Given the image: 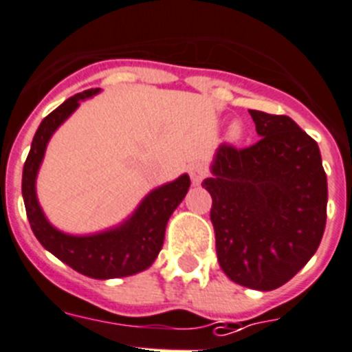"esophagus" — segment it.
<instances>
[{
	"instance_id": "esophagus-1",
	"label": "esophagus",
	"mask_w": 352,
	"mask_h": 352,
	"mask_svg": "<svg viewBox=\"0 0 352 352\" xmlns=\"http://www.w3.org/2000/svg\"><path fill=\"white\" fill-rule=\"evenodd\" d=\"M206 176H207V169H206V166H204V164L195 162V164H192V166H190V178H192V183L195 186H199L200 183H202V179L206 178Z\"/></svg>"
}]
</instances>
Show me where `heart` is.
Masks as SVG:
<instances>
[{"label":"heart","instance_id":"heart-1","mask_svg":"<svg viewBox=\"0 0 352 352\" xmlns=\"http://www.w3.org/2000/svg\"><path fill=\"white\" fill-rule=\"evenodd\" d=\"M226 136H228V142L232 143H236L242 140L243 136V126L240 120H235V122L230 124V128H228V133H226Z\"/></svg>","mask_w":352,"mask_h":352}]
</instances>
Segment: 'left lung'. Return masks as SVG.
Instances as JSON below:
<instances>
[{
    "mask_svg": "<svg viewBox=\"0 0 352 352\" xmlns=\"http://www.w3.org/2000/svg\"><path fill=\"white\" fill-rule=\"evenodd\" d=\"M256 145H221L202 186L212 197L216 252L232 282L274 290L314 256L329 186L318 143L287 116L249 110Z\"/></svg>",
    "mask_w": 352,
    "mask_h": 352,
    "instance_id": "8db88e82",
    "label": "left lung"
}]
</instances>
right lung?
Instances as JSON below:
<instances>
[{
  "label": "right lung",
  "mask_w": 352,
  "mask_h": 352,
  "mask_svg": "<svg viewBox=\"0 0 352 352\" xmlns=\"http://www.w3.org/2000/svg\"><path fill=\"white\" fill-rule=\"evenodd\" d=\"M100 88L70 96L39 124L22 173V197L36 239L53 256L78 273L96 280L131 276L145 271L159 256L170 214L182 204L190 188V176L153 188L122 223L91 235L60 232L39 206L36 178L53 133L76 112L81 102L98 95Z\"/></svg>",
  "instance_id": "1"
}]
</instances>
